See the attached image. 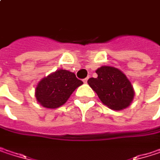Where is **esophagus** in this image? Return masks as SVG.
I'll list each match as a JSON object with an SVG mask.
<instances>
[{"instance_id": "34e87169", "label": "esophagus", "mask_w": 160, "mask_h": 160, "mask_svg": "<svg viewBox=\"0 0 160 160\" xmlns=\"http://www.w3.org/2000/svg\"><path fill=\"white\" fill-rule=\"evenodd\" d=\"M87 81H88V78H86V79L83 80V82H84V83H87Z\"/></svg>"}]
</instances>
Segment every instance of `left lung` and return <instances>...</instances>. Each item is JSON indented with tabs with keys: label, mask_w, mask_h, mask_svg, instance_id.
I'll return each mask as SVG.
<instances>
[{
	"label": "left lung",
	"mask_w": 160,
	"mask_h": 160,
	"mask_svg": "<svg viewBox=\"0 0 160 160\" xmlns=\"http://www.w3.org/2000/svg\"><path fill=\"white\" fill-rule=\"evenodd\" d=\"M96 78L88 80L90 87L101 102L112 110L127 108L134 98V90L126 75L114 67L103 66L96 69Z\"/></svg>",
	"instance_id": "8db88e82"
}]
</instances>
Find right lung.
<instances>
[{
	"label": "right lung",
	"mask_w": 160,
	"mask_h": 160,
	"mask_svg": "<svg viewBox=\"0 0 160 160\" xmlns=\"http://www.w3.org/2000/svg\"><path fill=\"white\" fill-rule=\"evenodd\" d=\"M83 82L73 72L58 69L41 80L35 89V97L41 106L46 108H57L63 106L72 92Z\"/></svg>",
	"instance_id": "1"
}]
</instances>
